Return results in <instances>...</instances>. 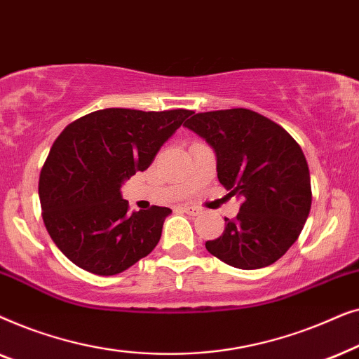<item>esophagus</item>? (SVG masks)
Instances as JSON below:
<instances>
[{
	"label": "esophagus",
	"instance_id": "1",
	"mask_svg": "<svg viewBox=\"0 0 359 359\" xmlns=\"http://www.w3.org/2000/svg\"><path fill=\"white\" fill-rule=\"evenodd\" d=\"M183 210H184L186 214H189V215H198V214H201V209L194 208V205H184Z\"/></svg>",
	"mask_w": 359,
	"mask_h": 359
}]
</instances>
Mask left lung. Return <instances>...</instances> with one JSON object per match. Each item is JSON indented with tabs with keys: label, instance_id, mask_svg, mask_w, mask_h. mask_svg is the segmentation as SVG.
Listing matches in <instances>:
<instances>
[{
	"label": "left lung",
	"instance_id": "left-lung-1",
	"mask_svg": "<svg viewBox=\"0 0 359 359\" xmlns=\"http://www.w3.org/2000/svg\"><path fill=\"white\" fill-rule=\"evenodd\" d=\"M184 127L208 142L217 178L242 201L205 248L220 262L258 269L278 262L296 242L311 212V175L301 147L278 126L250 109L194 114Z\"/></svg>",
	"mask_w": 359,
	"mask_h": 359
}]
</instances>
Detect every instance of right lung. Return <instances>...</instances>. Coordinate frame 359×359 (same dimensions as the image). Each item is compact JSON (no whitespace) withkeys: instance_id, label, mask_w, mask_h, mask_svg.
Here are the masks:
<instances>
[{"instance_id":"1","label":"right lung","mask_w":359,"mask_h":359,"mask_svg":"<svg viewBox=\"0 0 359 359\" xmlns=\"http://www.w3.org/2000/svg\"><path fill=\"white\" fill-rule=\"evenodd\" d=\"M193 111H95L53 142L39 180L47 232L58 250L100 276L126 271L160 242L168 208L127 212L121 186L151 165Z\"/></svg>"}]
</instances>
